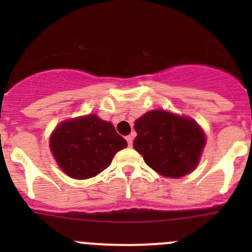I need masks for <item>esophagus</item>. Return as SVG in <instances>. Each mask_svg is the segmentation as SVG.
I'll list each match as a JSON object with an SVG mask.
<instances>
[{
    "mask_svg": "<svg viewBox=\"0 0 252 252\" xmlns=\"http://www.w3.org/2000/svg\"><path fill=\"white\" fill-rule=\"evenodd\" d=\"M126 141H128V145H129V146H131V145H133V136H131V135H128V136H126Z\"/></svg>",
    "mask_w": 252,
    "mask_h": 252,
    "instance_id": "1",
    "label": "esophagus"
}]
</instances>
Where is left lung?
Listing matches in <instances>:
<instances>
[{"label":"left lung","instance_id":"1","mask_svg":"<svg viewBox=\"0 0 252 252\" xmlns=\"http://www.w3.org/2000/svg\"><path fill=\"white\" fill-rule=\"evenodd\" d=\"M134 128V149L158 174L180 178L199 164L206 136L194 119L155 110L136 119Z\"/></svg>","mask_w":252,"mask_h":252}]
</instances>
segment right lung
<instances>
[{
	"label": "right lung",
	"mask_w": 252,
	"mask_h": 252,
	"mask_svg": "<svg viewBox=\"0 0 252 252\" xmlns=\"http://www.w3.org/2000/svg\"><path fill=\"white\" fill-rule=\"evenodd\" d=\"M126 146L113 124L96 114L62 122L50 138L56 162L74 179H88L105 171L114 155Z\"/></svg>",
	"instance_id": "1"
}]
</instances>
